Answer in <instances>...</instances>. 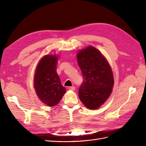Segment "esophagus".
Listing matches in <instances>:
<instances>
[{
  "label": "esophagus",
  "instance_id": "obj_1",
  "mask_svg": "<svg viewBox=\"0 0 146 146\" xmlns=\"http://www.w3.org/2000/svg\"><path fill=\"white\" fill-rule=\"evenodd\" d=\"M69 90L70 91H74L76 90V88H75V86H70V87H69Z\"/></svg>",
  "mask_w": 146,
  "mask_h": 146
}]
</instances>
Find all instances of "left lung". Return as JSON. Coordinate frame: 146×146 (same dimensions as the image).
<instances>
[{
    "label": "left lung",
    "mask_w": 146,
    "mask_h": 146,
    "mask_svg": "<svg viewBox=\"0 0 146 146\" xmlns=\"http://www.w3.org/2000/svg\"><path fill=\"white\" fill-rule=\"evenodd\" d=\"M77 58L83 78L79 98L86 108L98 109L111 94L114 77L111 66L100 52L91 46L79 50Z\"/></svg>",
    "instance_id": "left-lung-1"
}]
</instances>
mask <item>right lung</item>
<instances>
[{
	"label": "right lung",
	"instance_id": "1",
	"mask_svg": "<svg viewBox=\"0 0 146 146\" xmlns=\"http://www.w3.org/2000/svg\"><path fill=\"white\" fill-rule=\"evenodd\" d=\"M59 56L46 55L42 57L36 66L34 76V88L38 98L48 107L58 104L66 93L56 72Z\"/></svg>",
	"mask_w": 146,
	"mask_h": 146
}]
</instances>
